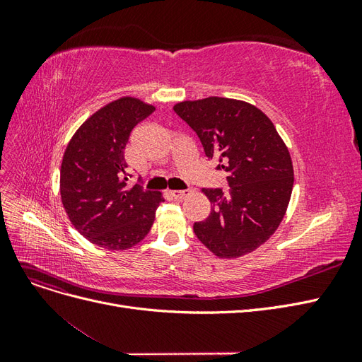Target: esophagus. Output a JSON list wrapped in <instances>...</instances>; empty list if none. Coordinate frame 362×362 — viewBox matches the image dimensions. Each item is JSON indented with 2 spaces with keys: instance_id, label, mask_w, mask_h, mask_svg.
<instances>
[{
  "instance_id": "obj_1",
  "label": "esophagus",
  "mask_w": 362,
  "mask_h": 362,
  "mask_svg": "<svg viewBox=\"0 0 362 362\" xmlns=\"http://www.w3.org/2000/svg\"><path fill=\"white\" fill-rule=\"evenodd\" d=\"M170 194L173 199H184L185 196L190 194V190H173V192H170Z\"/></svg>"
}]
</instances>
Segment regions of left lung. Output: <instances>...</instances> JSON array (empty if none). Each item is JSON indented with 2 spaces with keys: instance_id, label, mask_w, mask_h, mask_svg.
Instances as JSON below:
<instances>
[{
  "instance_id": "8db88e82",
  "label": "left lung",
  "mask_w": 362,
  "mask_h": 362,
  "mask_svg": "<svg viewBox=\"0 0 362 362\" xmlns=\"http://www.w3.org/2000/svg\"><path fill=\"white\" fill-rule=\"evenodd\" d=\"M173 110L228 175L226 190L202 189L211 213L194 222L196 237L218 258L255 250L278 229L293 190L291 157L275 125L259 108L229 98L184 101Z\"/></svg>"
}]
</instances>
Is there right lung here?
<instances>
[{"label":"right lung","mask_w":362,"mask_h":362,"mask_svg":"<svg viewBox=\"0 0 362 362\" xmlns=\"http://www.w3.org/2000/svg\"><path fill=\"white\" fill-rule=\"evenodd\" d=\"M156 110L125 96L103 107L76 129L64 151L60 194L69 221L90 243L125 250L149 233L161 193L127 189L124 149L133 128Z\"/></svg>","instance_id":"add662e5"}]
</instances>
